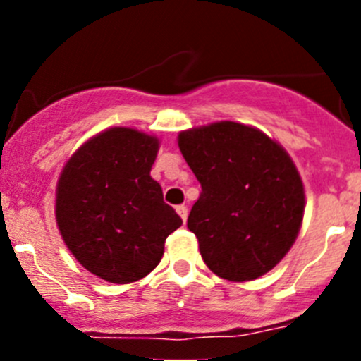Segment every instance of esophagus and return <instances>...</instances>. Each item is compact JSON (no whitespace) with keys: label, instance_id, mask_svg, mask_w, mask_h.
I'll use <instances>...</instances> for the list:
<instances>
[{"label":"esophagus","instance_id":"1","mask_svg":"<svg viewBox=\"0 0 361 361\" xmlns=\"http://www.w3.org/2000/svg\"><path fill=\"white\" fill-rule=\"evenodd\" d=\"M176 213L180 214V216H181V220H183V221H187V216H188V209H187V206H185V204H180V206H176Z\"/></svg>","mask_w":361,"mask_h":361}]
</instances>
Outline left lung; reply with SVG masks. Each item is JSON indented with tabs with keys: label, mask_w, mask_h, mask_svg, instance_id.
Returning a JSON list of instances; mask_svg holds the SVG:
<instances>
[{
	"label": "left lung",
	"mask_w": 361,
	"mask_h": 361,
	"mask_svg": "<svg viewBox=\"0 0 361 361\" xmlns=\"http://www.w3.org/2000/svg\"><path fill=\"white\" fill-rule=\"evenodd\" d=\"M178 147L202 188L187 225L204 264L238 283L274 269L297 239L305 204L285 148L228 120L183 130Z\"/></svg>",
	"instance_id": "left-lung-1"
}]
</instances>
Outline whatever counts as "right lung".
I'll return each instance as SVG.
<instances>
[{"label": "right lung", "instance_id": "right-lung-1", "mask_svg": "<svg viewBox=\"0 0 361 361\" xmlns=\"http://www.w3.org/2000/svg\"><path fill=\"white\" fill-rule=\"evenodd\" d=\"M159 140L111 127L83 143L57 181L56 218L73 257L116 285L150 274L183 221L150 176Z\"/></svg>", "mask_w": 361, "mask_h": 361}]
</instances>
